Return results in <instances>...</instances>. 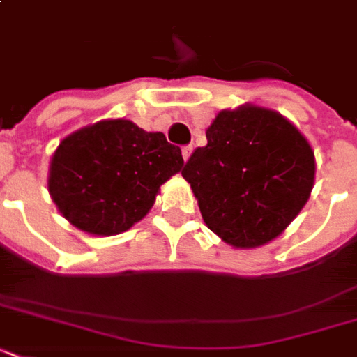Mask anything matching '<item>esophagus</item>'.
Masks as SVG:
<instances>
[{"mask_svg": "<svg viewBox=\"0 0 357 357\" xmlns=\"http://www.w3.org/2000/svg\"><path fill=\"white\" fill-rule=\"evenodd\" d=\"M190 153H192V146H183V148H181V155H183L185 162L189 161Z\"/></svg>", "mask_w": 357, "mask_h": 357, "instance_id": "34e87169", "label": "esophagus"}]
</instances>
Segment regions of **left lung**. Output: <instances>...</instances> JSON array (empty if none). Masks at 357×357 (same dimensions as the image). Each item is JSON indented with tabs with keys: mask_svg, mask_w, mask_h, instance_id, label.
Listing matches in <instances>:
<instances>
[{
	"mask_svg": "<svg viewBox=\"0 0 357 357\" xmlns=\"http://www.w3.org/2000/svg\"><path fill=\"white\" fill-rule=\"evenodd\" d=\"M181 170L204 222L234 248H257L293 222L315 181V153L293 123L257 105L224 109Z\"/></svg>",
	"mask_w": 357,
	"mask_h": 357,
	"instance_id": "obj_1",
	"label": "left lung"
}]
</instances>
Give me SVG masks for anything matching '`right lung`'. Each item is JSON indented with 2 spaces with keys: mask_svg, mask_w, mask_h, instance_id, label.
<instances>
[{
  "mask_svg": "<svg viewBox=\"0 0 357 357\" xmlns=\"http://www.w3.org/2000/svg\"><path fill=\"white\" fill-rule=\"evenodd\" d=\"M181 167V150L162 133H148L131 120H102L61 140L47 190L72 226L107 237L142 220L159 187Z\"/></svg>",
  "mask_w": 357,
  "mask_h": 357,
  "instance_id": "add662e5",
  "label": "right lung"
}]
</instances>
